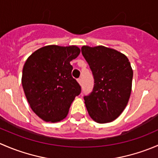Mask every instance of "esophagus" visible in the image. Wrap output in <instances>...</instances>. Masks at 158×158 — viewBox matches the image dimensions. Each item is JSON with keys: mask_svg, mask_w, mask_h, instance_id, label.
<instances>
[{"mask_svg": "<svg viewBox=\"0 0 158 158\" xmlns=\"http://www.w3.org/2000/svg\"><path fill=\"white\" fill-rule=\"evenodd\" d=\"M77 81H78V82H79V83L81 85V83H82V79H81V78H79V79H77Z\"/></svg>", "mask_w": 158, "mask_h": 158, "instance_id": "1", "label": "esophagus"}]
</instances>
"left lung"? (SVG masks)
<instances>
[{
    "label": "left lung",
    "instance_id": "left-lung-1",
    "mask_svg": "<svg viewBox=\"0 0 158 158\" xmlns=\"http://www.w3.org/2000/svg\"><path fill=\"white\" fill-rule=\"evenodd\" d=\"M82 56L94 77V87L84 96L90 117L98 123L117 118L128 102L131 92L133 70L127 56L103 46H83Z\"/></svg>",
    "mask_w": 158,
    "mask_h": 158
}]
</instances>
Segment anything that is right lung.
I'll list each match as a JSON object with an SVG mask.
<instances>
[{
	"label": "right lung",
	"mask_w": 158,
	"mask_h": 158,
	"mask_svg": "<svg viewBox=\"0 0 158 158\" xmlns=\"http://www.w3.org/2000/svg\"><path fill=\"white\" fill-rule=\"evenodd\" d=\"M79 53L76 46L49 45L35 51L25 62L22 74L25 95L33 112L45 122L64 119L80 94L70 64Z\"/></svg>",
	"instance_id": "1"
}]
</instances>
